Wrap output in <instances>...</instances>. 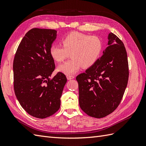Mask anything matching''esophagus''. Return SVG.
Instances as JSON below:
<instances>
[{"label": "esophagus", "instance_id": "34e87169", "mask_svg": "<svg viewBox=\"0 0 146 146\" xmlns=\"http://www.w3.org/2000/svg\"><path fill=\"white\" fill-rule=\"evenodd\" d=\"M66 77H67L68 80H72V79H73V78H74V76H70V75H69V76H66Z\"/></svg>", "mask_w": 146, "mask_h": 146}]
</instances>
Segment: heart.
<instances>
[{
    "mask_svg": "<svg viewBox=\"0 0 146 146\" xmlns=\"http://www.w3.org/2000/svg\"><path fill=\"white\" fill-rule=\"evenodd\" d=\"M63 46L54 44L50 48V54L57 62H62L69 55L71 59L60 65L58 70L72 75L80 69L90 68L98 60L102 50V42L96 36L78 32L70 33L61 41Z\"/></svg>",
    "mask_w": 146,
    "mask_h": 146,
    "instance_id": "heart-1",
    "label": "heart"
}]
</instances>
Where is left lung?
<instances>
[{"label":"left lung","instance_id":"obj_1","mask_svg":"<svg viewBox=\"0 0 146 146\" xmlns=\"http://www.w3.org/2000/svg\"><path fill=\"white\" fill-rule=\"evenodd\" d=\"M96 63L76 77L79 105L88 116L102 118L120 104L129 79L127 55L123 42L113 33Z\"/></svg>","mask_w":146,"mask_h":146}]
</instances>
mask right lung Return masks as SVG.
<instances>
[{
    "instance_id": "obj_1",
    "label": "right lung",
    "mask_w": 146,
    "mask_h": 146,
    "mask_svg": "<svg viewBox=\"0 0 146 146\" xmlns=\"http://www.w3.org/2000/svg\"><path fill=\"white\" fill-rule=\"evenodd\" d=\"M56 33L52 29H31L22 39L13 61L16 98L26 112L39 119L49 117L59 110L67 82L61 72L49 78L55 68L50 48Z\"/></svg>"
}]
</instances>
